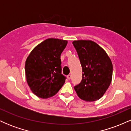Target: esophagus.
<instances>
[{"label": "esophagus", "instance_id": "34e87169", "mask_svg": "<svg viewBox=\"0 0 131 131\" xmlns=\"http://www.w3.org/2000/svg\"><path fill=\"white\" fill-rule=\"evenodd\" d=\"M71 76L70 74L68 75V76H67V78H68V79H69V80H70V79H71Z\"/></svg>", "mask_w": 131, "mask_h": 131}]
</instances>
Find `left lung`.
I'll return each mask as SVG.
<instances>
[{
  "mask_svg": "<svg viewBox=\"0 0 131 131\" xmlns=\"http://www.w3.org/2000/svg\"><path fill=\"white\" fill-rule=\"evenodd\" d=\"M82 67V78L74 87L78 96L86 102L100 99L109 88L112 79L110 58L97 43L90 40L73 42Z\"/></svg>",
  "mask_w": 131,
  "mask_h": 131,
  "instance_id": "8db88e82",
  "label": "left lung"
}]
</instances>
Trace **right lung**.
<instances>
[{
	"label": "right lung",
	"instance_id": "1",
	"mask_svg": "<svg viewBox=\"0 0 131 131\" xmlns=\"http://www.w3.org/2000/svg\"><path fill=\"white\" fill-rule=\"evenodd\" d=\"M66 40L49 38L33 49L25 63L26 81L31 91L42 99L55 95L65 82L61 74V53Z\"/></svg>",
	"mask_w": 131,
	"mask_h": 131
}]
</instances>
